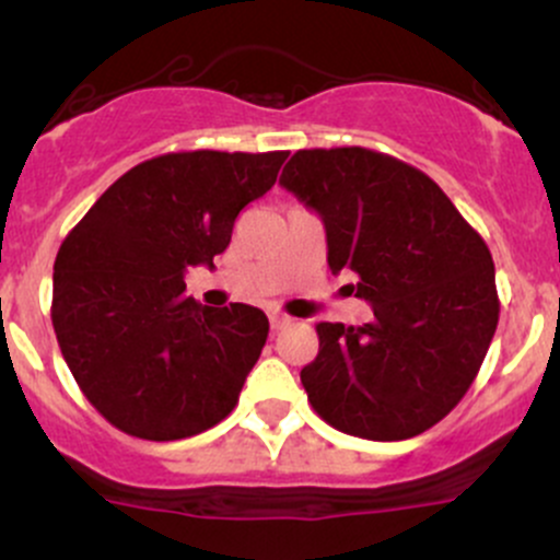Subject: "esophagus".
Masks as SVG:
<instances>
[{
  "instance_id": "1",
  "label": "esophagus",
  "mask_w": 560,
  "mask_h": 560,
  "mask_svg": "<svg viewBox=\"0 0 560 560\" xmlns=\"http://www.w3.org/2000/svg\"><path fill=\"white\" fill-rule=\"evenodd\" d=\"M268 319H270V327H273V329H284L287 325H290V316H284V314H279V311H270V316H268Z\"/></svg>"
}]
</instances>
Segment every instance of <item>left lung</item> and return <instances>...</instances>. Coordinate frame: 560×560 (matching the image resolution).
Returning a JSON list of instances; mask_svg holds the SVG:
<instances>
[{"instance_id":"obj_1","label":"left lung","mask_w":560,"mask_h":560,"mask_svg":"<svg viewBox=\"0 0 560 560\" xmlns=\"http://www.w3.org/2000/svg\"><path fill=\"white\" fill-rule=\"evenodd\" d=\"M281 185L316 211L332 273L373 322H319V354L300 370L329 427L364 440L427 432L472 386L499 322L493 260L434 179L368 147L298 150Z\"/></svg>"}]
</instances>
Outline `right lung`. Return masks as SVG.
<instances>
[{
	"mask_svg": "<svg viewBox=\"0 0 560 560\" xmlns=\"http://www.w3.org/2000/svg\"><path fill=\"white\" fill-rule=\"evenodd\" d=\"M290 152H166L126 172L69 231L52 265L50 319L88 402L131 438L182 440L238 405L268 340L255 305L209 308L185 270L214 265L238 211Z\"/></svg>",
	"mask_w": 560,
	"mask_h": 560,
	"instance_id": "right-lung-1",
	"label": "right lung"
}]
</instances>
